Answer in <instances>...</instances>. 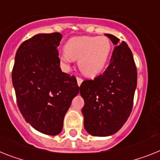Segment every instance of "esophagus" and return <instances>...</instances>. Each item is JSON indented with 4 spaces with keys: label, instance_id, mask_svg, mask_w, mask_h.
I'll list each match as a JSON object with an SVG mask.
<instances>
[{
    "label": "esophagus",
    "instance_id": "1",
    "mask_svg": "<svg viewBox=\"0 0 160 160\" xmlns=\"http://www.w3.org/2000/svg\"><path fill=\"white\" fill-rule=\"evenodd\" d=\"M76 80H77V84H78V85L80 86V84H81V83H82L83 79H82V78H81V77H80V76H77V77H76Z\"/></svg>",
    "mask_w": 160,
    "mask_h": 160
}]
</instances>
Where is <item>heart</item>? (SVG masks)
<instances>
[{
  "mask_svg": "<svg viewBox=\"0 0 160 160\" xmlns=\"http://www.w3.org/2000/svg\"><path fill=\"white\" fill-rule=\"evenodd\" d=\"M65 53L61 60L68 64L72 60H78V66L83 74L88 76L100 73L109 58L111 45L105 37H78L71 38L66 43Z\"/></svg>",
  "mask_w": 160,
  "mask_h": 160,
  "instance_id": "b5f03b06",
  "label": "heart"
}]
</instances>
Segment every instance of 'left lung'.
Masks as SVG:
<instances>
[{
	"label": "left lung",
	"instance_id": "8db88e82",
	"mask_svg": "<svg viewBox=\"0 0 160 160\" xmlns=\"http://www.w3.org/2000/svg\"><path fill=\"white\" fill-rule=\"evenodd\" d=\"M115 47L110 64L102 74L84 80L80 86L84 98V126L92 136L118 132L129 117L133 105L138 72L132 51L124 41L106 34Z\"/></svg>",
	"mask_w": 160,
	"mask_h": 160
}]
</instances>
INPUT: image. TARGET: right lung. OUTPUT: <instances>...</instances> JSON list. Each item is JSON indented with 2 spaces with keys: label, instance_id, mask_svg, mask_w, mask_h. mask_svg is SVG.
Returning a JSON list of instances; mask_svg holds the SVG:
<instances>
[{
  "label": "right lung",
  "instance_id": "1",
  "mask_svg": "<svg viewBox=\"0 0 160 160\" xmlns=\"http://www.w3.org/2000/svg\"><path fill=\"white\" fill-rule=\"evenodd\" d=\"M62 34H37L16 52L12 81L18 109L28 123L42 133H60L74 97L76 78L60 68L58 46Z\"/></svg>",
  "mask_w": 160,
  "mask_h": 160
}]
</instances>
